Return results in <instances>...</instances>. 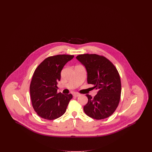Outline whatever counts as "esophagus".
<instances>
[{
  "label": "esophagus",
  "mask_w": 152,
  "mask_h": 152,
  "mask_svg": "<svg viewBox=\"0 0 152 152\" xmlns=\"http://www.w3.org/2000/svg\"><path fill=\"white\" fill-rule=\"evenodd\" d=\"M73 96L74 97H78V96H80V94H77V93H74V94H73Z\"/></svg>",
  "instance_id": "esophagus-1"
}]
</instances>
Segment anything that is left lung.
<instances>
[{
	"instance_id": "1",
	"label": "left lung",
	"mask_w": 152,
	"mask_h": 152,
	"mask_svg": "<svg viewBox=\"0 0 152 152\" xmlns=\"http://www.w3.org/2000/svg\"><path fill=\"white\" fill-rule=\"evenodd\" d=\"M76 58L86 67L87 82L92 84L97 94L88 99L84 107L86 115L96 120L104 119L111 116L119 104L121 84L116 67L108 58L96 54H83Z\"/></svg>"
}]
</instances>
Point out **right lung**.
Returning <instances> with one entry per match:
<instances>
[{"mask_svg":"<svg viewBox=\"0 0 152 152\" xmlns=\"http://www.w3.org/2000/svg\"><path fill=\"white\" fill-rule=\"evenodd\" d=\"M73 57L58 55L46 58L34 73L29 88L30 96L33 108L42 118L53 120L65 113L72 95L58 94L57 84L62 69Z\"/></svg>","mask_w":152,"mask_h":152,"instance_id":"add662e5","label":"right lung"}]
</instances>
